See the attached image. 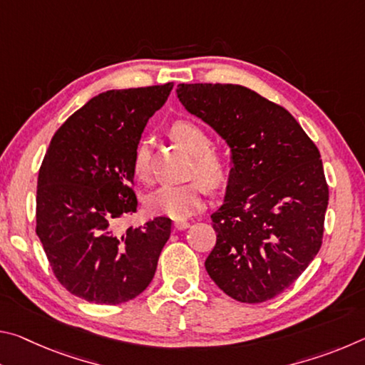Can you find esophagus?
Masks as SVG:
<instances>
[{
  "label": "esophagus",
  "mask_w": 365,
  "mask_h": 365,
  "mask_svg": "<svg viewBox=\"0 0 365 365\" xmlns=\"http://www.w3.org/2000/svg\"><path fill=\"white\" fill-rule=\"evenodd\" d=\"M190 227V222L187 220H175L174 222V228L175 230H185V228Z\"/></svg>",
  "instance_id": "esophagus-1"
}]
</instances>
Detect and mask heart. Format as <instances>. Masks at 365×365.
I'll use <instances>...</instances> for the list:
<instances>
[{
  "label": "heart",
  "instance_id": "heart-1",
  "mask_svg": "<svg viewBox=\"0 0 365 365\" xmlns=\"http://www.w3.org/2000/svg\"><path fill=\"white\" fill-rule=\"evenodd\" d=\"M169 133L190 154H193V174L217 188L227 180L228 163L220 148L211 145L207 128L193 119H178L170 123ZM132 170L140 182H150L151 165L146 141H140L133 151ZM195 180L183 185H164L146 200L148 211L170 219L183 220L205 206L206 184Z\"/></svg>",
  "mask_w": 365,
  "mask_h": 365
}]
</instances>
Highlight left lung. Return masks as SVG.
Instances as JSON below:
<instances>
[{"label": "left lung", "instance_id": "8db88e82", "mask_svg": "<svg viewBox=\"0 0 365 365\" xmlns=\"http://www.w3.org/2000/svg\"><path fill=\"white\" fill-rule=\"evenodd\" d=\"M177 95L232 148L207 274L237 301L275 298L322 246L329 185L319 148L285 108L246 86L180 83Z\"/></svg>", "mask_w": 365, "mask_h": 365}]
</instances>
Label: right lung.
I'll return each mask as SVG.
<instances>
[{
	"instance_id": "1",
	"label": "right lung",
	"mask_w": 365,
	"mask_h": 365,
	"mask_svg": "<svg viewBox=\"0 0 365 365\" xmlns=\"http://www.w3.org/2000/svg\"><path fill=\"white\" fill-rule=\"evenodd\" d=\"M174 82L100 93L58 128L36 187V235L67 292L115 306L150 285L172 220L117 228L137 212L133 151Z\"/></svg>"
}]
</instances>
